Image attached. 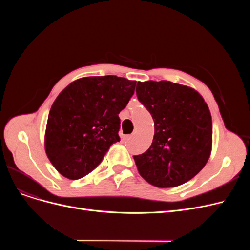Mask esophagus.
Instances as JSON below:
<instances>
[{
	"label": "esophagus",
	"instance_id": "34e87169",
	"mask_svg": "<svg viewBox=\"0 0 250 250\" xmlns=\"http://www.w3.org/2000/svg\"><path fill=\"white\" fill-rule=\"evenodd\" d=\"M132 139V135H125V137H124V140H125V141H128V140H130Z\"/></svg>",
	"mask_w": 250,
	"mask_h": 250
}]
</instances>
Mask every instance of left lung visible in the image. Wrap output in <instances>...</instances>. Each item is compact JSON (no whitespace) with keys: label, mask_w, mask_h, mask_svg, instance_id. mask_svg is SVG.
Returning a JSON list of instances; mask_svg holds the SVG:
<instances>
[{"label":"left lung","mask_w":250,"mask_h":250,"mask_svg":"<svg viewBox=\"0 0 250 250\" xmlns=\"http://www.w3.org/2000/svg\"><path fill=\"white\" fill-rule=\"evenodd\" d=\"M139 101L151 113V147L134 156L140 175L156 188H174L190 180L212 151V116L194 89L169 81L138 82Z\"/></svg>","instance_id":"8db88e82"}]
</instances>
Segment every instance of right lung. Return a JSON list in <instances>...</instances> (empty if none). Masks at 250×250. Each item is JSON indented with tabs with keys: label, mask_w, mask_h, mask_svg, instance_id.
<instances>
[{
	"label": "right lung",
	"mask_w": 250,
	"mask_h": 250,
	"mask_svg": "<svg viewBox=\"0 0 250 250\" xmlns=\"http://www.w3.org/2000/svg\"><path fill=\"white\" fill-rule=\"evenodd\" d=\"M136 81L116 76L85 77L65 87L49 110L45 153L69 179L82 178L120 142V113L133 96Z\"/></svg>",
	"instance_id": "obj_1"
}]
</instances>
